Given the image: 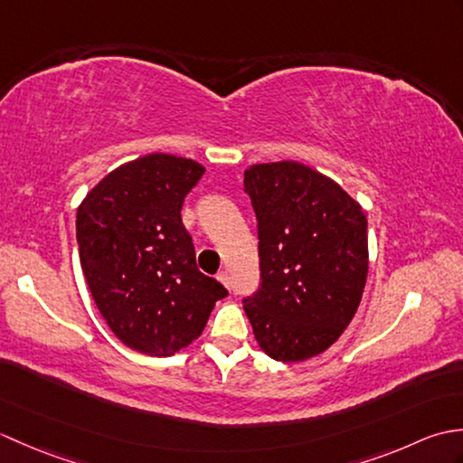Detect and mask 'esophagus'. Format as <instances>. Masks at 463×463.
I'll return each instance as SVG.
<instances>
[{
    "instance_id": "1",
    "label": "esophagus",
    "mask_w": 463,
    "mask_h": 463,
    "mask_svg": "<svg viewBox=\"0 0 463 463\" xmlns=\"http://www.w3.org/2000/svg\"><path fill=\"white\" fill-rule=\"evenodd\" d=\"M216 279H219V282L222 284V287L229 288L231 287V280H229V274H226L224 270H221L219 274H216Z\"/></svg>"
}]
</instances>
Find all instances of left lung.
Segmentation results:
<instances>
[{
    "label": "left lung",
    "instance_id": "left-lung-1",
    "mask_svg": "<svg viewBox=\"0 0 463 463\" xmlns=\"http://www.w3.org/2000/svg\"><path fill=\"white\" fill-rule=\"evenodd\" d=\"M244 189L259 221L260 288L244 312L264 354L318 356L356 314L368 277V221L356 199L298 161L250 165Z\"/></svg>",
    "mask_w": 463,
    "mask_h": 463
}]
</instances>
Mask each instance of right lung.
<instances>
[{
	"mask_svg": "<svg viewBox=\"0 0 463 463\" xmlns=\"http://www.w3.org/2000/svg\"><path fill=\"white\" fill-rule=\"evenodd\" d=\"M204 166L151 153L123 163L85 194L77 244L87 287L107 326L146 356H173L203 334L221 282L196 269L181 219Z\"/></svg>",
	"mask_w": 463,
	"mask_h": 463,
	"instance_id": "right-lung-1",
	"label": "right lung"
}]
</instances>
